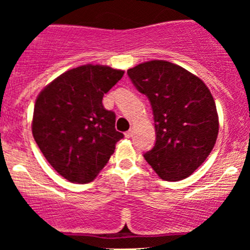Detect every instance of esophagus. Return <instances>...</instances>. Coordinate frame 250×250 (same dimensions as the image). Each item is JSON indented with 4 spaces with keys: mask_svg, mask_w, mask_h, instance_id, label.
I'll use <instances>...</instances> for the list:
<instances>
[{
    "mask_svg": "<svg viewBox=\"0 0 250 250\" xmlns=\"http://www.w3.org/2000/svg\"><path fill=\"white\" fill-rule=\"evenodd\" d=\"M125 136L127 137V139H130V137L133 136V130H128V131H125Z\"/></svg>",
    "mask_w": 250,
    "mask_h": 250,
    "instance_id": "esophagus-1",
    "label": "esophagus"
}]
</instances>
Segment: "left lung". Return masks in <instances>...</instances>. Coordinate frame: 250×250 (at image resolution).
<instances>
[{
	"label": "left lung",
	"mask_w": 250,
	"mask_h": 250,
	"mask_svg": "<svg viewBox=\"0 0 250 250\" xmlns=\"http://www.w3.org/2000/svg\"><path fill=\"white\" fill-rule=\"evenodd\" d=\"M148 97L156 131L146 161L162 180L188 177L206 161L219 134V116L210 90L201 79L174 63L154 60L127 71Z\"/></svg>",
	"instance_id": "8db88e82"
}]
</instances>
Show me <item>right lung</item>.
Segmentation results:
<instances>
[{
	"label": "right lung",
	"instance_id": "obj_1",
	"mask_svg": "<svg viewBox=\"0 0 250 250\" xmlns=\"http://www.w3.org/2000/svg\"><path fill=\"white\" fill-rule=\"evenodd\" d=\"M125 71L85 64L50 82L37 96L31 130L42 154L65 180L87 183L107 165L123 134L102 99Z\"/></svg>",
	"mask_w": 250,
	"mask_h": 250
}]
</instances>
